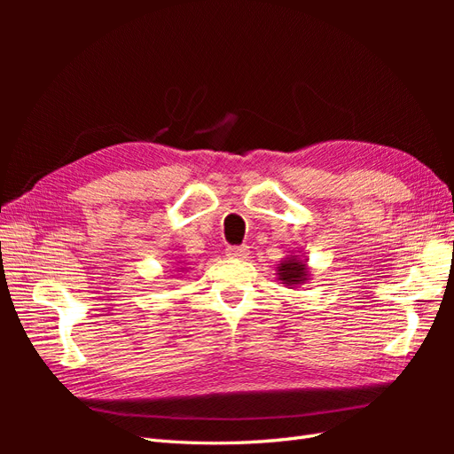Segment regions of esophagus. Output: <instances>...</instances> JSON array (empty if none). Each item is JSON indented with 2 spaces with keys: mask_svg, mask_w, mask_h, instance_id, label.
Returning a JSON list of instances; mask_svg holds the SVG:
<instances>
[{
  "mask_svg": "<svg viewBox=\"0 0 454 454\" xmlns=\"http://www.w3.org/2000/svg\"><path fill=\"white\" fill-rule=\"evenodd\" d=\"M225 254L232 259H246L250 255V250H248V246H229Z\"/></svg>",
  "mask_w": 454,
  "mask_h": 454,
  "instance_id": "esophagus-1",
  "label": "esophagus"
}]
</instances>
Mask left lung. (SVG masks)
I'll list each match as a JSON object with an SVG mask.
<instances>
[{
	"label": "left lung",
	"mask_w": 454,
	"mask_h": 454,
	"mask_svg": "<svg viewBox=\"0 0 454 454\" xmlns=\"http://www.w3.org/2000/svg\"><path fill=\"white\" fill-rule=\"evenodd\" d=\"M277 277L286 287H297L310 280V270L301 255H287L277 265Z\"/></svg>",
	"instance_id": "left-lung-1"
}]
</instances>
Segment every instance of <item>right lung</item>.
<instances>
[{
    "label": "right lung",
    "instance_id": "1",
    "mask_svg": "<svg viewBox=\"0 0 454 454\" xmlns=\"http://www.w3.org/2000/svg\"><path fill=\"white\" fill-rule=\"evenodd\" d=\"M174 270H176V272H177V274H182V272H185V270H187V269H185V267H176V269H174Z\"/></svg>",
    "mask_w": 454,
    "mask_h": 454
}]
</instances>
